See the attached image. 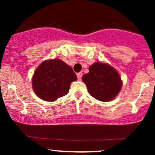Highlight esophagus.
<instances>
[{"instance_id": "1", "label": "esophagus", "mask_w": 155, "mask_h": 155, "mask_svg": "<svg viewBox=\"0 0 155 155\" xmlns=\"http://www.w3.org/2000/svg\"><path fill=\"white\" fill-rule=\"evenodd\" d=\"M76 76H77V78H78V80H81L82 79V72H80V73H78L77 74H76Z\"/></svg>"}]
</instances>
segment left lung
<instances>
[{"label":"left lung","mask_w":155,"mask_h":155,"mask_svg":"<svg viewBox=\"0 0 155 155\" xmlns=\"http://www.w3.org/2000/svg\"><path fill=\"white\" fill-rule=\"evenodd\" d=\"M82 81L87 91L98 101H112L121 88V77L118 72L109 65L96 62L89 68V73L83 75Z\"/></svg>","instance_id":"8db88e82"}]
</instances>
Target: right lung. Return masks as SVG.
<instances>
[{
    "label": "right lung",
    "mask_w": 155,
    "mask_h": 155,
    "mask_svg": "<svg viewBox=\"0 0 155 155\" xmlns=\"http://www.w3.org/2000/svg\"><path fill=\"white\" fill-rule=\"evenodd\" d=\"M77 79L71 67L59 59L43 62L34 72L32 85L35 94L46 101H54L68 94Z\"/></svg>",
    "instance_id": "add662e5"
}]
</instances>
